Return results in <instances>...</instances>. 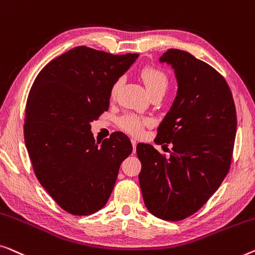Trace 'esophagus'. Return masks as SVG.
<instances>
[{
	"label": "esophagus",
	"instance_id": "obj_1",
	"mask_svg": "<svg viewBox=\"0 0 255 255\" xmlns=\"http://www.w3.org/2000/svg\"><path fill=\"white\" fill-rule=\"evenodd\" d=\"M131 144H132V152H136V145H137V142H136V139L131 138Z\"/></svg>",
	"mask_w": 255,
	"mask_h": 255
}]
</instances>
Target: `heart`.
Instances as JSON below:
<instances>
[{
  "instance_id": "1",
  "label": "heart",
  "mask_w": 255,
  "mask_h": 255,
  "mask_svg": "<svg viewBox=\"0 0 255 255\" xmlns=\"http://www.w3.org/2000/svg\"><path fill=\"white\" fill-rule=\"evenodd\" d=\"M141 78L144 83L146 90H148L149 95H151L153 92L160 91L165 92L167 89V76L163 70H160L159 68L156 67H144L141 70ZM121 84L120 80H117L112 84L110 90L111 98H116L118 90H119ZM120 127L126 130L127 132L131 135H139L143 130V128L150 125V119L144 117H138L136 114H125L124 117L120 118L119 120Z\"/></svg>"
}]
</instances>
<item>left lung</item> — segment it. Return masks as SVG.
<instances>
[{
	"label": "left lung",
	"instance_id": "left-lung-1",
	"mask_svg": "<svg viewBox=\"0 0 255 255\" xmlns=\"http://www.w3.org/2000/svg\"><path fill=\"white\" fill-rule=\"evenodd\" d=\"M159 61L174 69L178 91L155 142L173 146L165 157L152 145L138 143V180L146 209L175 222L196 213L227 177L237 114L227 81L209 64L173 48Z\"/></svg>",
	"mask_w": 255,
	"mask_h": 255
}]
</instances>
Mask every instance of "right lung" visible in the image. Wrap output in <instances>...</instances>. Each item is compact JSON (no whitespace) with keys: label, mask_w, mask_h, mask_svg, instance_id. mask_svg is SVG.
<instances>
[{"label":"right lung","mask_w":255,"mask_h":255,"mask_svg":"<svg viewBox=\"0 0 255 255\" xmlns=\"http://www.w3.org/2000/svg\"><path fill=\"white\" fill-rule=\"evenodd\" d=\"M138 54L78 46L42 68L25 107L24 139L35 177L66 210L85 216L105 206L132 145L114 131L102 144L90 123L109 110L112 84Z\"/></svg>","instance_id":"obj_1"}]
</instances>
